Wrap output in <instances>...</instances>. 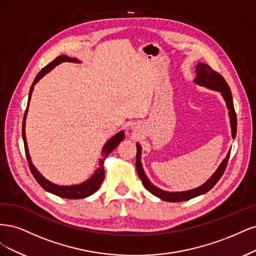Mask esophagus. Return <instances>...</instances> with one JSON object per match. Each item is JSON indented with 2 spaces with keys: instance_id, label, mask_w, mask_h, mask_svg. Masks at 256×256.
<instances>
[{
  "instance_id": "34e87169",
  "label": "esophagus",
  "mask_w": 256,
  "mask_h": 256,
  "mask_svg": "<svg viewBox=\"0 0 256 256\" xmlns=\"http://www.w3.org/2000/svg\"><path fill=\"white\" fill-rule=\"evenodd\" d=\"M130 128L133 132H138L139 130V126L137 124V123H133V124L130 126Z\"/></svg>"
}]
</instances>
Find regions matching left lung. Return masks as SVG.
Segmentation results:
<instances>
[{"label": "left lung", "mask_w": 256, "mask_h": 256, "mask_svg": "<svg viewBox=\"0 0 256 256\" xmlns=\"http://www.w3.org/2000/svg\"><path fill=\"white\" fill-rule=\"evenodd\" d=\"M196 78L194 80V83L205 87L208 89L214 90V92H218L224 98L226 102V108L228 110V118H230V133H232V138H235L236 136V128H237V119H236V114L234 110V104H233V96L232 92H230V89L224 78V76H220L219 73L214 71L208 64H203V62H198L196 66ZM137 146V155H136V169L138 172V176L140 180H142V184L148 192H150L155 196L160 198V200L167 201V202H182L190 200L192 198L199 196L201 194H204L216 185V183L220 180L221 176L224 174L226 170V164L230 158V152L228 150L226 158H224L219 164L217 170L212 173V176L203 183L201 186L189 189V190L185 192H167L162 190V189L156 187L151 183L149 178L146 176V172L144 170L142 164V146L139 144H136Z\"/></svg>", "instance_id": "8db88e82"}]
</instances>
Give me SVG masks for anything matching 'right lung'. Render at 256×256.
Returning a JSON list of instances; mask_svg holds the SVG:
<instances>
[{
	"instance_id": "1",
	"label": "right lung",
	"mask_w": 256,
	"mask_h": 256,
	"mask_svg": "<svg viewBox=\"0 0 256 256\" xmlns=\"http://www.w3.org/2000/svg\"><path fill=\"white\" fill-rule=\"evenodd\" d=\"M76 62V64H80L82 62L76 60V58H71V57L67 55H60L58 57L48 64V66L41 70L37 76L35 78L34 82H32V87L30 89V94H28V102L26 106V114H24V118H23V124H22V137H23V142H24V149H26V158L28 162V166L30 169L32 173V176L36 178L39 185L42 187L44 190L51 192L55 196H58L60 198H66V199H83V198H87L89 196L94 194L98 187L101 186L103 180L105 178V172H104V160L107 155H108L110 152H112L116 148L119 146V144L124 139V130H120L116 135H114L110 139H108L106 142V144L103 146L102 150H101V158L98 160V167L94 170V172L92 174V176L88 178L84 182H82L80 184H74V185H57L52 183L51 180H48L41 173L37 170V168L34 166L32 160H30V155L28 152V142H26V116H28V105L30 101L32 98V90H34V86L38 83V82L42 78L46 73L52 71L56 66H58L62 62Z\"/></svg>"
}]
</instances>
